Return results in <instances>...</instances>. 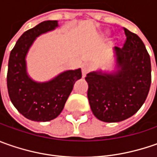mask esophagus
<instances>
[{"instance_id":"34e87169","label":"esophagus","mask_w":157,"mask_h":157,"mask_svg":"<svg viewBox=\"0 0 157 157\" xmlns=\"http://www.w3.org/2000/svg\"><path fill=\"white\" fill-rule=\"evenodd\" d=\"M91 70H92V66L89 63H84L82 65V75H83V77L86 75Z\"/></svg>"}]
</instances>
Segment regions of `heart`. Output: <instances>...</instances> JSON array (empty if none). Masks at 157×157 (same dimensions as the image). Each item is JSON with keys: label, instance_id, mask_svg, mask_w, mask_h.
I'll list each match as a JSON object with an SVG mask.
<instances>
[{"label": "heart", "instance_id": "obj_1", "mask_svg": "<svg viewBox=\"0 0 157 157\" xmlns=\"http://www.w3.org/2000/svg\"><path fill=\"white\" fill-rule=\"evenodd\" d=\"M108 34H109V31H108V30H105V32H104V35H105V36H107ZM115 41H118V37L115 38Z\"/></svg>", "mask_w": 157, "mask_h": 157}]
</instances>
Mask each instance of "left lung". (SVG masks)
<instances>
[{"mask_svg": "<svg viewBox=\"0 0 157 157\" xmlns=\"http://www.w3.org/2000/svg\"><path fill=\"white\" fill-rule=\"evenodd\" d=\"M127 40L113 50L115 69L89 72L87 97L94 116L119 122L133 116L145 102L151 84L150 57L142 39L124 29Z\"/></svg>", "mask_w": 157, "mask_h": 157, "instance_id": "1", "label": "left lung"}]
</instances>
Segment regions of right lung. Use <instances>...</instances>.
Instances as JSON below:
<instances>
[{
	"instance_id": "right-lung-1",
	"label": "right lung",
	"mask_w": 157,
	"mask_h": 157,
	"mask_svg": "<svg viewBox=\"0 0 157 157\" xmlns=\"http://www.w3.org/2000/svg\"><path fill=\"white\" fill-rule=\"evenodd\" d=\"M58 27L57 21H44L27 30L10 52L7 85L12 104L25 118L34 121H50L63 109L73 86L82 77L81 69L68 70L44 82L28 74V52L36 37Z\"/></svg>"
}]
</instances>
